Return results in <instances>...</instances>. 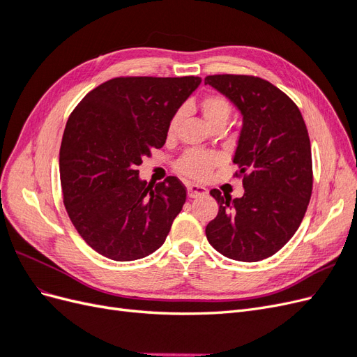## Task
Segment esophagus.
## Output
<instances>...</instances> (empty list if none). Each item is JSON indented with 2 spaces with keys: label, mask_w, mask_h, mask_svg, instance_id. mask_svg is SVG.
Segmentation results:
<instances>
[{
  "label": "esophagus",
  "mask_w": 357,
  "mask_h": 357,
  "mask_svg": "<svg viewBox=\"0 0 357 357\" xmlns=\"http://www.w3.org/2000/svg\"><path fill=\"white\" fill-rule=\"evenodd\" d=\"M205 193H207V189L202 186H197V185L188 186V197L189 198H199V197H204Z\"/></svg>",
  "instance_id": "34e87169"
}]
</instances>
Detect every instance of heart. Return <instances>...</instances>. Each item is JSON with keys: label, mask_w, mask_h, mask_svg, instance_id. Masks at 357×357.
I'll return each mask as SVG.
<instances>
[{"label": "heart", "mask_w": 357, "mask_h": 357, "mask_svg": "<svg viewBox=\"0 0 357 357\" xmlns=\"http://www.w3.org/2000/svg\"><path fill=\"white\" fill-rule=\"evenodd\" d=\"M199 112L204 117L205 123L211 129L214 128H225L228 123L229 117L232 114V105L226 96L220 93H207L204 95L199 104ZM183 113L177 112L171 117L168 123V135H174L178 131V126L181 123ZM219 158L210 152H202V150H188L183 153L177 160L176 168L183 176H186L192 180H205L210 174L213 168L218 165Z\"/></svg>", "instance_id": "obj_1"}]
</instances>
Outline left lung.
I'll return each instance as SVG.
<instances>
[{
    "instance_id": "8db88e82",
    "label": "left lung",
    "mask_w": 357,
    "mask_h": 357,
    "mask_svg": "<svg viewBox=\"0 0 357 357\" xmlns=\"http://www.w3.org/2000/svg\"><path fill=\"white\" fill-rule=\"evenodd\" d=\"M238 107L243 129L232 162L244 195L232 199L211 189L219 213L207 228L208 243L223 256L257 262L275 255L298 231L312 190L311 144L298 105L256 75L205 77Z\"/></svg>"
}]
</instances>
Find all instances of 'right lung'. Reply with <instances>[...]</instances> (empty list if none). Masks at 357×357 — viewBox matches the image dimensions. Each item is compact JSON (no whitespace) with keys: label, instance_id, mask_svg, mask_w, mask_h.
<instances>
[{"label":"right lung","instance_id":"obj_1","mask_svg":"<svg viewBox=\"0 0 357 357\" xmlns=\"http://www.w3.org/2000/svg\"><path fill=\"white\" fill-rule=\"evenodd\" d=\"M199 77H114L96 86L68 117L59 150L63 205L82 238L119 262L164 244L186 202V188L168 176L138 178V165L165 144L168 123Z\"/></svg>","mask_w":357,"mask_h":357}]
</instances>
